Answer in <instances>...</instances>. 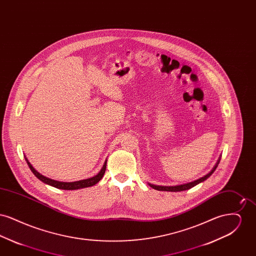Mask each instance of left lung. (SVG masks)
I'll return each mask as SVG.
<instances>
[{"label":"left lung","mask_w":256,"mask_h":256,"mask_svg":"<svg viewBox=\"0 0 256 256\" xmlns=\"http://www.w3.org/2000/svg\"><path fill=\"white\" fill-rule=\"evenodd\" d=\"M220 159L218 160V162L216 163V165H215V167L211 170L210 172H208L206 176H202V178H198V180H196L195 182H192L186 183V184H182V185H176V186H156V185H154V184H150V187H152L154 189H156V190H158V191H169V192H180V191H184V190H188V189H190V188H192V187H194L196 186V184H198V183L202 182H204L206 180H207L213 172H214V170H216V168L218 167V164H219Z\"/></svg>","instance_id":"8db88e82"}]
</instances>
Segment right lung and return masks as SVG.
<instances>
[{"label":"right lung","instance_id":"1","mask_svg":"<svg viewBox=\"0 0 256 256\" xmlns=\"http://www.w3.org/2000/svg\"><path fill=\"white\" fill-rule=\"evenodd\" d=\"M26 161L30 167V169L32 170V172H34V174L36 176L38 180H40L41 182H43L46 184H49L50 186H54L56 188H58V189H63V190H76V189H82V188H86V187H90V186H93L95 185L96 183L98 182L102 176L106 172V161L104 162V167L102 168L100 172L98 174L97 176H93V178H87V180H78V182H58V180H50L48 178L44 176H42L41 174H39L32 166V164L28 162V160L26 158Z\"/></svg>","mask_w":256,"mask_h":256}]
</instances>
